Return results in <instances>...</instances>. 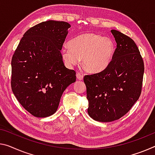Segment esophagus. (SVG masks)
<instances>
[{
  "label": "esophagus",
  "instance_id": "1",
  "mask_svg": "<svg viewBox=\"0 0 155 155\" xmlns=\"http://www.w3.org/2000/svg\"><path fill=\"white\" fill-rule=\"evenodd\" d=\"M77 77L78 80H83V74L80 72H77Z\"/></svg>",
  "mask_w": 155,
  "mask_h": 155
}]
</instances>
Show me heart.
I'll return each mask as SVG.
<instances>
[{
  "mask_svg": "<svg viewBox=\"0 0 155 155\" xmlns=\"http://www.w3.org/2000/svg\"><path fill=\"white\" fill-rule=\"evenodd\" d=\"M114 50L111 38L96 34H85L72 39L69 45H63L61 54L68 66L77 64L81 58L85 70L99 72L109 65Z\"/></svg>",
  "mask_w": 155,
  "mask_h": 155,
  "instance_id": "b5f03b06",
  "label": "heart"
}]
</instances>
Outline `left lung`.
Masks as SVG:
<instances>
[{"instance_id": "1", "label": "left lung", "mask_w": 155, "mask_h": 155, "mask_svg": "<svg viewBox=\"0 0 155 155\" xmlns=\"http://www.w3.org/2000/svg\"><path fill=\"white\" fill-rule=\"evenodd\" d=\"M117 48L109 65L101 72L85 75L89 107L95 121L110 122L124 116L141 95L144 63L132 39L112 29Z\"/></svg>"}]
</instances>
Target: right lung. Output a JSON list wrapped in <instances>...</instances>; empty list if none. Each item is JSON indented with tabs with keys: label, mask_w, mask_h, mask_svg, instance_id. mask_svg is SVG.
<instances>
[{
	"label": "right lung",
	"mask_w": 155,
	"mask_h": 155,
	"mask_svg": "<svg viewBox=\"0 0 155 155\" xmlns=\"http://www.w3.org/2000/svg\"><path fill=\"white\" fill-rule=\"evenodd\" d=\"M70 27L56 21L36 25L24 34L12 56V92L36 117L55 113L63 92L76 81V72L65 67L61 52Z\"/></svg>",
	"instance_id": "obj_1"
}]
</instances>
